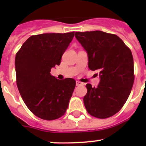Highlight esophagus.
Masks as SVG:
<instances>
[{
	"label": "esophagus",
	"instance_id": "1",
	"mask_svg": "<svg viewBox=\"0 0 146 146\" xmlns=\"http://www.w3.org/2000/svg\"><path fill=\"white\" fill-rule=\"evenodd\" d=\"M80 85H83V82L80 81H76V86H80Z\"/></svg>",
	"mask_w": 146,
	"mask_h": 146
}]
</instances>
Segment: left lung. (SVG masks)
I'll use <instances>...</instances> for the list:
<instances>
[{"instance_id":"8db88e82","label":"left lung","mask_w":146,"mask_h":146,"mask_svg":"<svg viewBox=\"0 0 146 146\" xmlns=\"http://www.w3.org/2000/svg\"><path fill=\"white\" fill-rule=\"evenodd\" d=\"M75 36L88 56V67L98 70L97 88L86 85L84 105L90 115L106 119L114 115L125 104L134 81L133 58L124 42L113 34L102 31L76 32Z\"/></svg>"}]
</instances>
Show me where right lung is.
<instances>
[{
	"label": "right lung",
	"instance_id": "obj_1",
	"mask_svg": "<svg viewBox=\"0 0 146 146\" xmlns=\"http://www.w3.org/2000/svg\"><path fill=\"white\" fill-rule=\"evenodd\" d=\"M74 32L33 35L15 56L17 85L29 110L44 120H54L66 113L76 87L73 78L58 80L51 69L59 66L73 40Z\"/></svg>",
	"mask_w": 146,
	"mask_h": 146
}]
</instances>
